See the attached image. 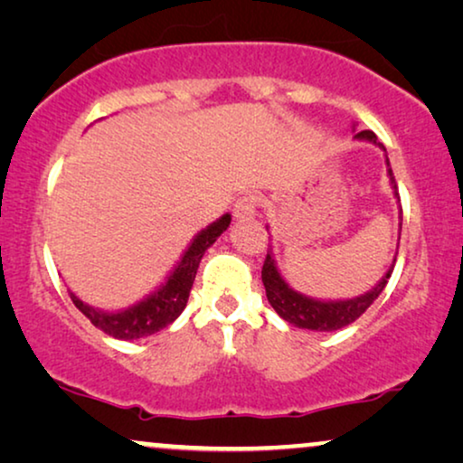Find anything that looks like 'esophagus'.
I'll use <instances>...</instances> for the list:
<instances>
[{"label": "esophagus", "instance_id": "34e87169", "mask_svg": "<svg viewBox=\"0 0 463 463\" xmlns=\"http://www.w3.org/2000/svg\"><path fill=\"white\" fill-rule=\"evenodd\" d=\"M257 214V198L255 195H242L236 204H233V217L238 221L252 219Z\"/></svg>", "mask_w": 463, "mask_h": 463}]
</instances>
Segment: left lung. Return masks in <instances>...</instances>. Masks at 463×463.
Masks as SVG:
<instances>
[{
  "label": "left lung",
  "mask_w": 463,
  "mask_h": 463,
  "mask_svg": "<svg viewBox=\"0 0 463 463\" xmlns=\"http://www.w3.org/2000/svg\"><path fill=\"white\" fill-rule=\"evenodd\" d=\"M356 130V126H352ZM356 141H364L375 145L383 151L385 157V170H388L390 176V185H392V194L398 202V208H401V198H398V187L394 181V175H392L390 168V160H388V151L382 143L377 141L375 132L371 130H363L354 135ZM268 227V225H265ZM401 230H402V208L398 211V240H401ZM398 252V246H396ZM394 263L396 257L392 259V265L388 268V271L382 276L375 287L366 293L352 297V299H318V297H309L303 295L299 290H295L290 284L284 280V276L280 274V268H278V261L274 257V250H268V257H265L263 269H261V280L265 287V295H268L269 306L276 309V314L280 316L282 320H287L288 325H293L297 328H307V331H320V333H331V331H339L347 325H352L354 320L360 318L373 301L382 295V290L388 284L392 271H394Z\"/></svg>",
  "instance_id": "1"
}]
</instances>
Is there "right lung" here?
Returning <instances> with one entry per match:
<instances>
[{
  "label": "right lung",
  "mask_w": 463,
  "mask_h": 463,
  "mask_svg": "<svg viewBox=\"0 0 463 463\" xmlns=\"http://www.w3.org/2000/svg\"><path fill=\"white\" fill-rule=\"evenodd\" d=\"M232 223V214L225 213L223 217L213 221L204 230H200L183 250L179 261L168 276L164 278L160 287H156L149 295H145L141 301L132 303L122 309H100L90 303L81 301L78 295L69 290L71 301L94 326L109 335V337L122 341H135L141 337H149L164 326L173 325L179 318L183 309L187 306L189 290L195 280V271L204 257V252L217 242V238Z\"/></svg>",
  "instance_id": "obj_1"
}]
</instances>
